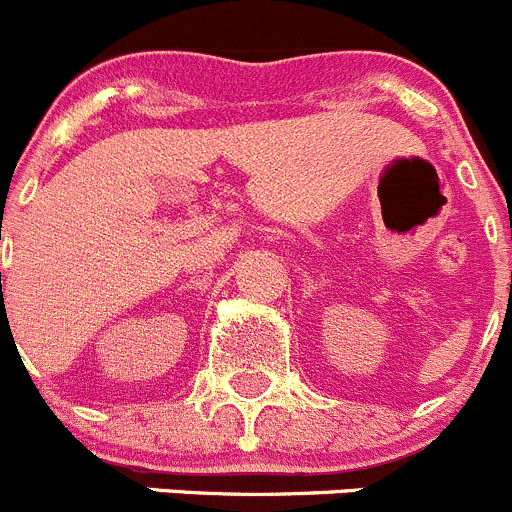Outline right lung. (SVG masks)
Wrapping results in <instances>:
<instances>
[{"label": "right lung", "instance_id": "right-lung-1", "mask_svg": "<svg viewBox=\"0 0 512 512\" xmlns=\"http://www.w3.org/2000/svg\"><path fill=\"white\" fill-rule=\"evenodd\" d=\"M0 278H2V273H0Z\"/></svg>", "mask_w": 512, "mask_h": 512}]
</instances>
